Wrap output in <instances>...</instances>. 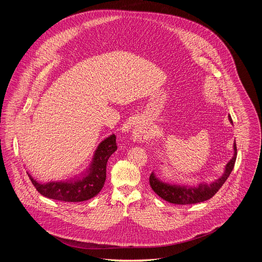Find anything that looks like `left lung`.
I'll return each mask as SVG.
<instances>
[{
    "label": "left lung",
    "instance_id": "left-lung-1",
    "mask_svg": "<svg viewBox=\"0 0 262 262\" xmlns=\"http://www.w3.org/2000/svg\"><path fill=\"white\" fill-rule=\"evenodd\" d=\"M228 119L230 123H232L230 116L228 117ZM236 158H237V145L235 142L233 143V156L225 166L223 175L210 184L201 183L195 186L169 184L159 180L153 172L149 176V185L157 195H159L164 201L172 204L190 205V204L205 202L211 199L226 182V180L233 169V166H235Z\"/></svg>",
    "mask_w": 262,
    "mask_h": 262
}]
</instances>
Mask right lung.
Segmentation results:
<instances>
[{"mask_svg": "<svg viewBox=\"0 0 262 262\" xmlns=\"http://www.w3.org/2000/svg\"><path fill=\"white\" fill-rule=\"evenodd\" d=\"M118 146L113 134L103 140L95 149L90 166L79 175L60 182L38 183L29 174L37 191L46 198L62 202H84L95 196L106 181V164Z\"/></svg>", "mask_w": 262, "mask_h": 262, "instance_id": "obj_1", "label": "right lung"}]
</instances>
